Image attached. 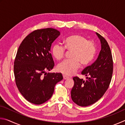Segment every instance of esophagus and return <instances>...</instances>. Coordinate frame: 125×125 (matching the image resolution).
<instances>
[{
	"mask_svg": "<svg viewBox=\"0 0 125 125\" xmlns=\"http://www.w3.org/2000/svg\"><path fill=\"white\" fill-rule=\"evenodd\" d=\"M63 79H64V80L68 79V78H69L68 77H67V76L65 75H63Z\"/></svg>",
	"mask_w": 125,
	"mask_h": 125,
	"instance_id": "obj_1",
	"label": "esophagus"
}]
</instances>
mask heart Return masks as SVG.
Here are the masks:
<instances>
[{
  "label": "heart",
  "mask_w": 125,
  "mask_h": 125,
  "mask_svg": "<svg viewBox=\"0 0 125 125\" xmlns=\"http://www.w3.org/2000/svg\"><path fill=\"white\" fill-rule=\"evenodd\" d=\"M64 47L56 43L52 48L54 57L60 60L64 57L65 49L72 51L70 60H67L60 63L57 69L60 72L66 75L73 74L80 67L88 65L92 62L96 54V46L93 41L88 40L80 35H73L64 40Z\"/></svg>",
  "instance_id": "obj_1"
}]
</instances>
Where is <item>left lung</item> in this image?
Segmentation results:
<instances>
[{
  "mask_svg": "<svg viewBox=\"0 0 125 125\" xmlns=\"http://www.w3.org/2000/svg\"><path fill=\"white\" fill-rule=\"evenodd\" d=\"M101 42V49L97 60L86 67L82 74L86 76V80L73 77L74 85L71 90L74 103L80 106L93 104L102 97L110 84L113 72V60L110 48L102 36L96 33Z\"/></svg>",
  "mask_w": 125,
  "mask_h": 125,
  "instance_id": "1",
  "label": "left lung"
}]
</instances>
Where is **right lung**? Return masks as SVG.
Instances as JSON below:
<instances>
[{"label": "right lung", "mask_w": 125, "mask_h": 125, "mask_svg": "<svg viewBox=\"0 0 125 125\" xmlns=\"http://www.w3.org/2000/svg\"><path fill=\"white\" fill-rule=\"evenodd\" d=\"M60 35L52 28L36 30L19 47L14 61L15 79L18 90L30 103L40 105L49 100L56 84L63 79L61 73L46 72L54 65L51 47Z\"/></svg>", "instance_id": "1"}]
</instances>
